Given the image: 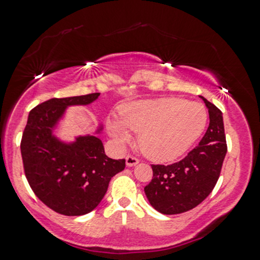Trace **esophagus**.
I'll return each mask as SVG.
<instances>
[{"label":"esophagus","mask_w":260,"mask_h":260,"mask_svg":"<svg viewBox=\"0 0 260 260\" xmlns=\"http://www.w3.org/2000/svg\"><path fill=\"white\" fill-rule=\"evenodd\" d=\"M139 160L136 157V156H132V155H128L126 157V165L128 167H132V166H136L138 165Z\"/></svg>","instance_id":"34e87169"}]
</instances>
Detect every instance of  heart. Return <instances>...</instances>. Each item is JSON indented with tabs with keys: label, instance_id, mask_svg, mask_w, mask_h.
Masks as SVG:
<instances>
[{
	"label": "heart",
	"instance_id": "heart-1",
	"mask_svg": "<svg viewBox=\"0 0 260 260\" xmlns=\"http://www.w3.org/2000/svg\"><path fill=\"white\" fill-rule=\"evenodd\" d=\"M120 121L108 120L109 134L118 144L138 133V146L150 160L170 162L185 154L200 138L207 111L199 103L181 98H157L127 103L118 109Z\"/></svg>",
	"mask_w": 260,
	"mask_h": 260
}]
</instances>
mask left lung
<instances>
[{
    "label": "left lung",
    "mask_w": 260,
    "mask_h": 260,
    "mask_svg": "<svg viewBox=\"0 0 260 260\" xmlns=\"http://www.w3.org/2000/svg\"><path fill=\"white\" fill-rule=\"evenodd\" d=\"M201 98L208 108L209 126L199 145L176 164L151 165L152 179L144 191L160 213L179 214L195 208L219 179L228 151L223 115L214 104Z\"/></svg>",
    "instance_id": "left-lung-1"
}]
</instances>
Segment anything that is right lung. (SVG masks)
<instances>
[{
    "label": "right lung",
    "instance_id": "right-lung-1",
    "mask_svg": "<svg viewBox=\"0 0 260 260\" xmlns=\"http://www.w3.org/2000/svg\"><path fill=\"white\" fill-rule=\"evenodd\" d=\"M99 94L53 98L29 114L20 143L25 177L37 198L59 214L89 213L104 198L111 178L126 167L124 158H109L94 136L79 137L73 144L52 136L67 106L87 105Z\"/></svg>",
    "mask_w": 260,
    "mask_h": 260
}]
</instances>
